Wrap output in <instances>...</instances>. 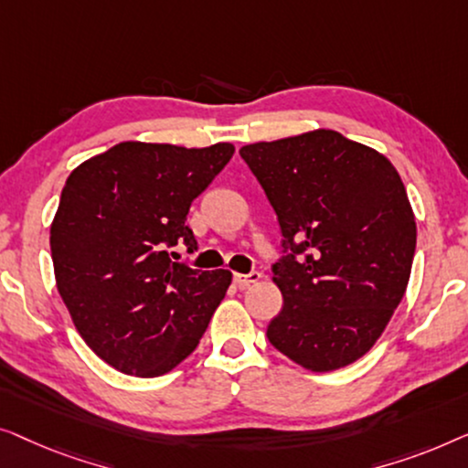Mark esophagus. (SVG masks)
I'll return each instance as SVG.
<instances>
[{
	"instance_id": "esophagus-1",
	"label": "esophagus",
	"mask_w": 468,
	"mask_h": 468,
	"mask_svg": "<svg viewBox=\"0 0 468 468\" xmlns=\"http://www.w3.org/2000/svg\"><path fill=\"white\" fill-rule=\"evenodd\" d=\"M261 278H262V275H261L259 271H252V273H235L233 282H235V286L239 288V291H246L248 286H252V284H256V282H261Z\"/></svg>"
}]
</instances>
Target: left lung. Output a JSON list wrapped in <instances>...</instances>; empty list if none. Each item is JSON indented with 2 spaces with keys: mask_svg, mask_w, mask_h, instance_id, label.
<instances>
[{
  "mask_svg": "<svg viewBox=\"0 0 468 468\" xmlns=\"http://www.w3.org/2000/svg\"><path fill=\"white\" fill-rule=\"evenodd\" d=\"M239 154L284 237L273 265L284 307L269 322V341L314 373L356 363L403 299L416 254L399 171L331 129L248 144Z\"/></svg>",
  "mask_w": 468,
  "mask_h": 468,
  "instance_id": "8db88e82",
  "label": "left lung"
}]
</instances>
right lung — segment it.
<instances>
[{
	"instance_id": "obj_1",
	"label": "right lung",
	"mask_w": 468,
	"mask_h": 468,
	"mask_svg": "<svg viewBox=\"0 0 468 468\" xmlns=\"http://www.w3.org/2000/svg\"><path fill=\"white\" fill-rule=\"evenodd\" d=\"M235 153L121 142L65 182L50 225L57 291L97 356L135 378H159L190 356L233 275L174 262L197 239L186 216Z\"/></svg>"
}]
</instances>
